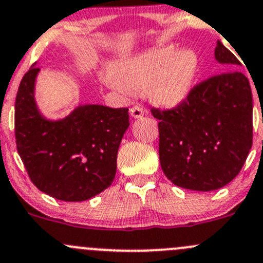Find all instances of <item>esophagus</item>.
Here are the masks:
<instances>
[{"mask_svg":"<svg viewBox=\"0 0 263 263\" xmlns=\"http://www.w3.org/2000/svg\"><path fill=\"white\" fill-rule=\"evenodd\" d=\"M129 113H131V116L134 118H140L142 117L143 115H145V110H143L142 107L140 106H134L129 108Z\"/></svg>","mask_w":263,"mask_h":263,"instance_id":"obj_1","label":"esophagus"}]
</instances>
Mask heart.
<instances>
[{
    "instance_id": "heart-1",
    "label": "heart",
    "mask_w": 263,
    "mask_h": 263,
    "mask_svg": "<svg viewBox=\"0 0 263 263\" xmlns=\"http://www.w3.org/2000/svg\"><path fill=\"white\" fill-rule=\"evenodd\" d=\"M198 65L193 50L175 54L173 48L155 49L118 63L115 71H104L103 82L124 93L140 95L150 90L157 103L175 107L190 95Z\"/></svg>"
}]
</instances>
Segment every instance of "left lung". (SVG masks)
<instances>
[{"instance_id":"obj_1","label":"left lung","mask_w":263,"mask_h":263,"mask_svg":"<svg viewBox=\"0 0 263 263\" xmlns=\"http://www.w3.org/2000/svg\"><path fill=\"white\" fill-rule=\"evenodd\" d=\"M215 59L237 68L241 62L218 41ZM252 92L237 69L194 85L184 102L170 109L151 108L159 122L161 168L184 189H220L239 174L252 147Z\"/></svg>"}]
</instances>
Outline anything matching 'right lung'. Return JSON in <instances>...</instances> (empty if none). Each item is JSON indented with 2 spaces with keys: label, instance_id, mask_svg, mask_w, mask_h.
<instances>
[{
  "label": "right lung",
  "instance_id": "1",
  "mask_svg": "<svg viewBox=\"0 0 263 263\" xmlns=\"http://www.w3.org/2000/svg\"><path fill=\"white\" fill-rule=\"evenodd\" d=\"M39 68L21 79L15 102L17 153L32 184L64 201L96 197L112 184L117 153L128 128V108L81 106L68 117L49 121L34 99Z\"/></svg>",
  "mask_w": 263,
  "mask_h": 263
}]
</instances>
